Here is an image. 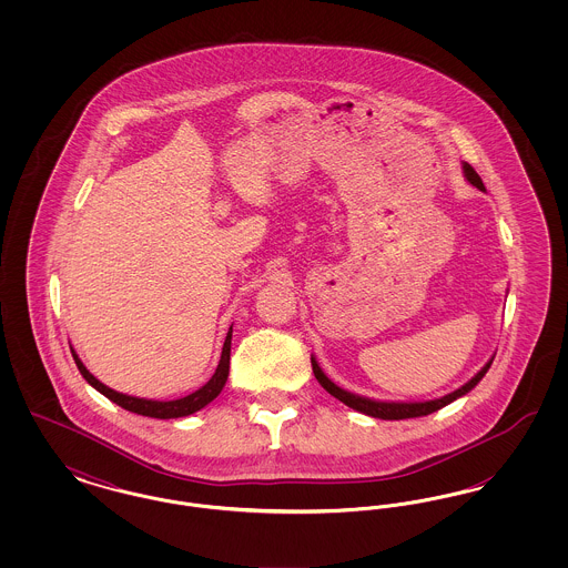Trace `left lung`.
<instances>
[{
    "instance_id": "obj_1",
    "label": "left lung",
    "mask_w": 568,
    "mask_h": 568,
    "mask_svg": "<svg viewBox=\"0 0 568 568\" xmlns=\"http://www.w3.org/2000/svg\"><path fill=\"white\" fill-rule=\"evenodd\" d=\"M462 170H464L466 181H468L473 187L486 191V185H484L481 176L475 172V168H473L470 163H464ZM491 359H494V357H491ZM491 359L487 362L486 366H484L475 377L470 378L468 383H464L456 392H452V394H447V396H443V398H436V400H426V403H378V400L355 396L352 392H345L343 387H338L336 383H332L329 378L325 377L324 371L320 368V364H317L315 357H311V364H313L315 378L322 383V387H324L325 392L332 394L334 398H338L341 403L352 406V408L364 413V415L377 417V419H408V417H424V415H430L434 410H438V408H443V406L458 400L459 396L468 394L481 378L486 377V373L489 371V366H491Z\"/></svg>"
}]
</instances>
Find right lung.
Instances as JSON below:
<instances>
[{"mask_svg":"<svg viewBox=\"0 0 568 568\" xmlns=\"http://www.w3.org/2000/svg\"><path fill=\"white\" fill-rule=\"evenodd\" d=\"M230 345H232V327L225 336V343H223V352H221V359H219V366H216L215 375L211 377V381L206 385H202L200 389H195L190 396L185 398H179V400H146V398H135V396H128V394H119L114 389L106 387L102 381L93 377L84 364L81 362V357L72 349V357L81 371L84 381L95 387L100 394H104L109 400L116 403L121 408L125 410H132L138 415H144V417H155V419H176V417H187L191 413L204 408L209 403H213L216 396L221 394L227 375H230Z\"/></svg>","mask_w":568,"mask_h":568,"instance_id":"right-lung-1","label":"right lung"}]
</instances>
